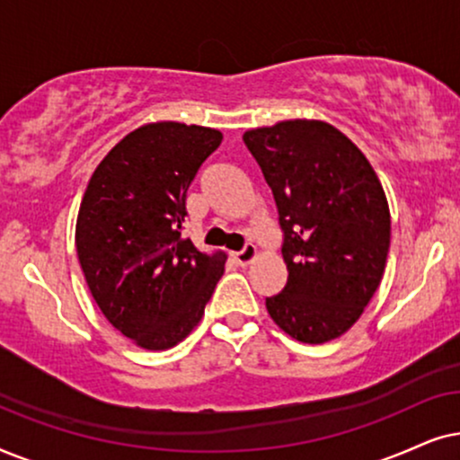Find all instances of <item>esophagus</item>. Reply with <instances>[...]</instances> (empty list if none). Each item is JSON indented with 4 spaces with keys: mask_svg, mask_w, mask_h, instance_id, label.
<instances>
[{
    "mask_svg": "<svg viewBox=\"0 0 460 460\" xmlns=\"http://www.w3.org/2000/svg\"><path fill=\"white\" fill-rule=\"evenodd\" d=\"M254 256H256V246H254V243H246V246H243L240 252L234 254V259H235L237 265L246 267L254 261Z\"/></svg>",
    "mask_w": 460,
    "mask_h": 460,
    "instance_id": "obj_1",
    "label": "esophagus"
}]
</instances>
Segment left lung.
<instances>
[{
	"mask_svg": "<svg viewBox=\"0 0 460 460\" xmlns=\"http://www.w3.org/2000/svg\"><path fill=\"white\" fill-rule=\"evenodd\" d=\"M271 187L288 281L265 305L292 339L345 334L383 279L389 204L362 151L334 126L288 119L243 134Z\"/></svg>",
	"mask_w": 460,
	"mask_h": 460,
	"instance_id": "1",
	"label": "left lung"
}]
</instances>
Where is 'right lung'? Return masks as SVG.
Segmentation results:
<instances>
[{
    "label": "right lung",
    "instance_id": "add662e5",
    "mask_svg": "<svg viewBox=\"0 0 460 460\" xmlns=\"http://www.w3.org/2000/svg\"><path fill=\"white\" fill-rule=\"evenodd\" d=\"M220 140L204 126H140L98 164L79 206L75 246L92 296L149 351L198 326L225 271V252H199L182 237L187 189Z\"/></svg>",
    "mask_w": 460,
    "mask_h": 460
}]
</instances>
